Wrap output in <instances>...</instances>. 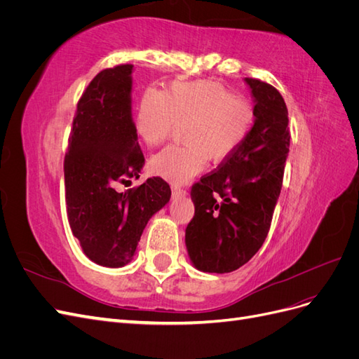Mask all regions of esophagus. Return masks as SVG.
I'll use <instances>...</instances> for the list:
<instances>
[{"label":"esophagus","mask_w":359,"mask_h":359,"mask_svg":"<svg viewBox=\"0 0 359 359\" xmlns=\"http://www.w3.org/2000/svg\"><path fill=\"white\" fill-rule=\"evenodd\" d=\"M172 196H173V198L186 196V191H184L182 189H178V187H172Z\"/></svg>","instance_id":"1"}]
</instances>
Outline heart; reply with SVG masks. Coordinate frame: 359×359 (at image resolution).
I'll list each match as a JSON object with an SVG mask.
<instances>
[{"label":"heart","instance_id":"heart-1","mask_svg":"<svg viewBox=\"0 0 359 359\" xmlns=\"http://www.w3.org/2000/svg\"><path fill=\"white\" fill-rule=\"evenodd\" d=\"M255 119L248 100L235 97L214 81L173 82L165 91L148 88L136 109L135 130L148 147H157L177 124L186 145H170L149 161L156 175L182 184L199 173L206 156L212 161L231 157L243 145Z\"/></svg>","mask_w":359,"mask_h":359}]
</instances>
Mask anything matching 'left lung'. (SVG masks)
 <instances>
[{
    "instance_id": "1",
    "label": "left lung",
    "mask_w": 359,
    "mask_h": 359,
    "mask_svg": "<svg viewBox=\"0 0 359 359\" xmlns=\"http://www.w3.org/2000/svg\"><path fill=\"white\" fill-rule=\"evenodd\" d=\"M244 82L255 102V124L243 145L190 193L194 217L186 247L191 265L203 273H232L257 253L283 184L290 144L286 103L273 85Z\"/></svg>"
}]
</instances>
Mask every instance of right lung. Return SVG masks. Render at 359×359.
Returning a JSON list of instances; mask_svg holds the SVG:
<instances>
[{"label":"right lung","instance_id":"right-lung-1","mask_svg":"<svg viewBox=\"0 0 359 359\" xmlns=\"http://www.w3.org/2000/svg\"><path fill=\"white\" fill-rule=\"evenodd\" d=\"M135 66L100 72L78 103L64 160L67 217L82 252L106 268L126 266L136 253L147 223L170 199L158 177L118 193L127 178H139L145 158L132 114Z\"/></svg>","mask_w":359,"mask_h":359}]
</instances>
